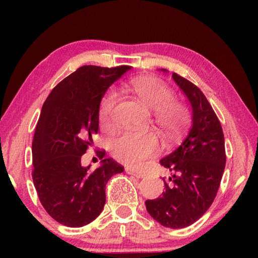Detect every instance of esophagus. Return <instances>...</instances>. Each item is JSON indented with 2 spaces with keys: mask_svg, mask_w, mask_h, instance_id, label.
<instances>
[{
  "mask_svg": "<svg viewBox=\"0 0 258 258\" xmlns=\"http://www.w3.org/2000/svg\"><path fill=\"white\" fill-rule=\"evenodd\" d=\"M125 171L128 172V174H130V175L136 176L137 178H143L144 176H146V172L141 171V170H137V169H134V168H125Z\"/></svg>",
  "mask_w": 258,
  "mask_h": 258,
  "instance_id": "34e87169",
  "label": "esophagus"
}]
</instances>
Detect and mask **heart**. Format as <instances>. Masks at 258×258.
<instances>
[{
    "instance_id": "obj_1",
    "label": "heart",
    "mask_w": 258,
    "mask_h": 258,
    "mask_svg": "<svg viewBox=\"0 0 258 258\" xmlns=\"http://www.w3.org/2000/svg\"><path fill=\"white\" fill-rule=\"evenodd\" d=\"M128 89L144 108L154 112V121L165 136H174L185 125L186 110L183 105L174 103V91L162 80L139 77L130 82ZM116 103L117 95L114 91H108L102 98L98 117L103 126L110 124ZM110 150L116 160L139 164L157 153L158 140L153 133H122L110 141Z\"/></svg>"
}]
</instances>
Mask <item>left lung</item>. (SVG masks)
Returning a JSON list of instances; mask_svg holds the SVG:
<instances>
[{"label":"left lung","instance_id":"left-lung-1","mask_svg":"<svg viewBox=\"0 0 258 258\" xmlns=\"http://www.w3.org/2000/svg\"><path fill=\"white\" fill-rule=\"evenodd\" d=\"M172 79L191 107V126L181 146L160 161L172 175L169 181L163 178L162 196L147 200L146 208L163 227L181 229L195 223L213 204L227 158L223 130L207 97L184 77L174 73Z\"/></svg>","mask_w":258,"mask_h":258}]
</instances>
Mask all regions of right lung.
<instances>
[{
	"mask_svg": "<svg viewBox=\"0 0 258 258\" xmlns=\"http://www.w3.org/2000/svg\"><path fill=\"white\" fill-rule=\"evenodd\" d=\"M132 67L83 66L61 81L42 107L33 141V181L45 211L67 227L80 228L103 210L105 184L124 168L112 158L89 170L81 157L98 132L102 97Z\"/></svg>",
	"mask_w": 258,
	"mask_h": 258,
	"instance_id": "obj_1",
	"label": "right lung"
}]
</instances>
